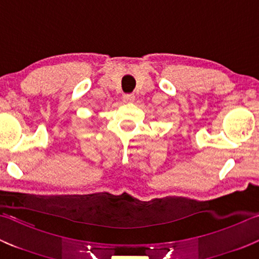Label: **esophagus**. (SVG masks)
Instances as JSON below:
<instances>
[{
  "label": "esophagus",
  "mask_w": 259,
  "mask_h": 259,
  "mask_svg": "<svg viewBox=\"0 0 259 259\" xmlns=\"http://www.w3.org/2000/svg\"><path fill=\"white\" fill-rule=\"evenodd\" d=\"M123 101L126 103H131L135 101V95L134 94H124L123 95Z\"/></svg>",
  "instance_id": "esophagus-1"
}]
</instances>
